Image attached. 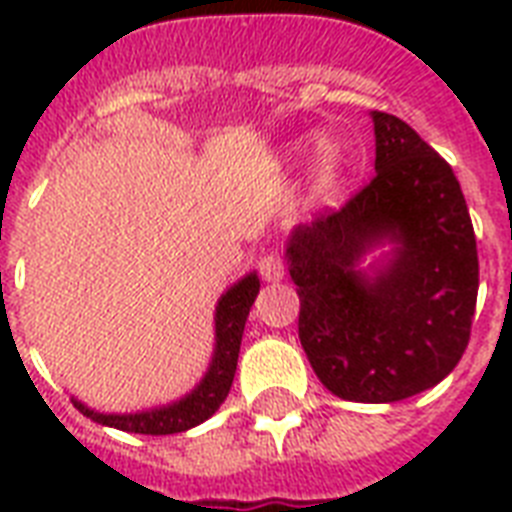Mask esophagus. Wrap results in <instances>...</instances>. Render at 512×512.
<instances>
[{"label":"esophagus","instance_id":"34e87169","mask_svg":"<svg viewBox=\"0 0 512 512\" xmlns=\"http://www.w3.org/2000/svg\"><path fill=\"white\" fill-rule=\"evenodd\" d=\"M257 268H260V276L265 281H279L284 276V257L271 252V255H263L257 260Z\"/></svg>","mask_w":512,"mask_h":512}]
</instances>
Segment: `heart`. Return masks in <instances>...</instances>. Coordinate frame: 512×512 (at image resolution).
<instances>
[{
  "label": "heart",
  "instance_id": "1",
  "mask_svg": "<svg viewBox=\"0 0 512 512\" xmlns=\"http://www.w3.org/2000/svg\"><path fill=\"white\" fill-rule=\"evenodd\" d=\"M337 172V154L335 148H321L319 156V180L321 183H329Z\"/></svg>",
  "mask_w": 512,
  "mask_h": 512
}]
</instances>
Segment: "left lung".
Instances as JSON below:
<instances>
[{"label": "left lung", "instance_id": "obj_1", "mask_svg": "<svg viewBox=\"0 0 512 512\" xmlns=\"http://www.w3.org/2000/svg\"><path fill=\"white\" fill-rule=\"evenodd\" d=\"M374 177L289 239L297 335L342 401L393 404L460 364L478 297V249L452 167L398 116L374 111ZM402 244L374 282L352 271L372 240Z\"/></svg>", "mask_w": 512, "mask_h": 512}]
</instances>
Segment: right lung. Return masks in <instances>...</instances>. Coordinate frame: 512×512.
Instances as JSON below:
<instances>
[{
  "mask_svg": "<svg viewBox=\"0 0 512 512\" xmlns=\"http://www.w3.org/2000/svg\"><path fill=\"white\" fill-rule=\"evenodd\" d=\"M257 292H260V279L255 273H249L247 279H241L236 287L228 289L223 300L217 303L215 358H212V366H209L207 377L201 380L199 388L193 390L191 396H185L183 401L140 414H100L87 409L79 401H74V406L92 422L124 430V433H143V436H172V433H183V430L209 420L220 409L233 385L241 335H244V324H247L249 308L255 303Z\"/></svg>",
  "mask_w": 512,
  "mask_h": 512,
  "instance_id": "1",
  "label": "right lung"
}]
</instances>
